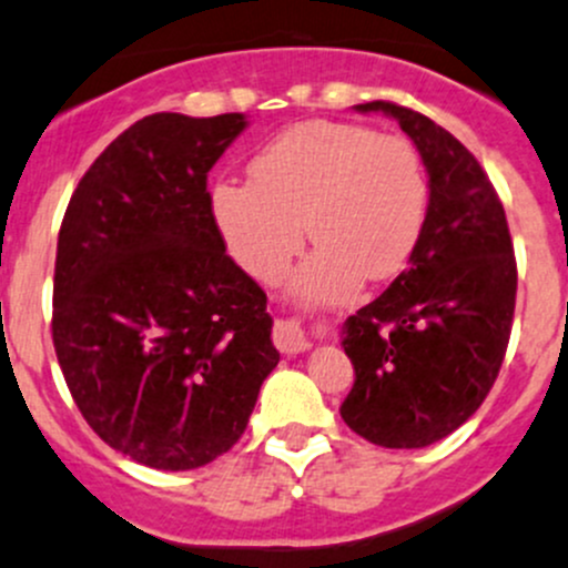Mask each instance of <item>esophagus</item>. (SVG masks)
<instances>
[{
	"mask_svg": "<svg viewBox=\"0 0 568 568\" xmlns=\"http://www.w3.org/2000/svg\"><path fill=\"white\" fill-rule=\"evenodd\" d=\"M274 345H277L283 354H302V351H307L310 339L307 334H304L302 321H277V326H274Z\"/></svg>",
	"mask_w": 568,
	"mask_h": 568,
	"instance_id": "obj_1",
	"label": "esophagus"
}]
</instances>
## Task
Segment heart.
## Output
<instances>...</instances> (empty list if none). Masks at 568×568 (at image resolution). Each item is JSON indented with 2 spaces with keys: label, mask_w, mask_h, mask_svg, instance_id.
Returning a JSON list of instances; mask_svg holds the SVG:
<instances>
[{
  "label": "heart",
  "mask_w": 568,
  "mask_h": 568,
  "mask_svg": "<svg viewBox=\"0 0 568 568\" xmlns=\"http://www.w3.org/2000/svg\"><path fill=\"white\" fill-rule=\"evenodd\" d=\"M429 182L410 141L332 119L285 128L250 163V182L209 193L212 223L250 277L274 283L304 244L294 294L343 302L362 280L394 277L425 234Z\"/></svg>",
  "instance_id": "obj_1"
}]
</instances>
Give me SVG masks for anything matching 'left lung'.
<instances>
[{
    "label": "left lung",
    "mask_w": 568,
    "mask_h": 568,
    "mask_svg": "<svg viewBox=\"0 0 568 568\" xmlns=\"http://www.w3.org/2000/svg\"><path fill=\"white\" fill-rule=\"evenodd\" d=\"M397 119L427 169L425 234L408 268L343 326L354 389L339 416L386 449L455 433L498 378L515 318L517 264L506 212L479 160L425 113L373 100Z\"/></svg>",
    "instance_id": "8db88e82"
}]
</instances>
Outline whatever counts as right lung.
<instances>
[{
  "label": "right lung",
  "instance_id": "right-lung-1",
  "mask_svg": "<svg viewBox=\"0 0 568 568\" xmlns=\"http://www.w3.org/2000/svg\"><path fill=\"white\" fill-rule=\"evenodd\" d=\"M244 128V113L139 119L89 165L59 229V367L89 427L149 468L225 455L280 362L266 294L209 212V171Z\"/></svg>",
  "mask_w": 568,
  "mask_h": 568
}]
</instances>
